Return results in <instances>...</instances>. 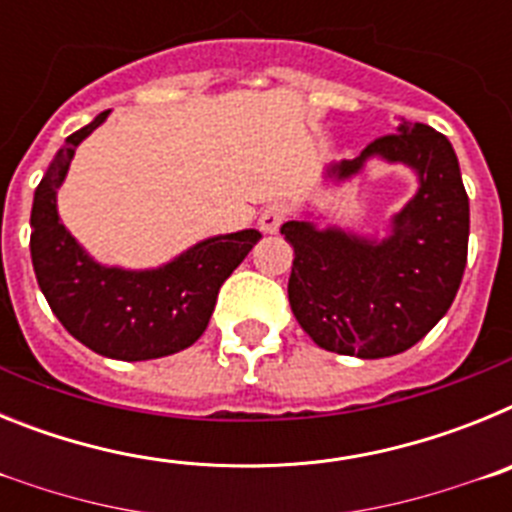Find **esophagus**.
I'll return each instance as SVG.
<instances>
[{"mask_svg":"<svg viewBox=\"0 0 512 512\" xmlns=\"http://www.w3.org/2000/svg\"><path fill=\"white\" fill-rule=\"evenodd\" d=\"M284 220H287V207L277 205V202H274V205H269L264 212H261L259 225H261V230H264V233H277V230L282 228Z\"/></svg>","mask_w":512,"mask_h":512,"instance_id":"34e87169","label":"esophagus"}]
</instances>
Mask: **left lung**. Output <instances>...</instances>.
I'll return each instance as SVG.
<instances>
[{
    "instance_id": "obj_1",
    "label": "left lung",
    "mask_w": 512,
    "mask_h": 512,
    "mask_svg": "<svg viewBox=\"0 0 512 512\" xmlns=\"http://www.w3.org/2000/svg\"><path fill=\"white\" fill-rule=\"evenodd\" d=\"M374 158L418 176V189L392 215L387 235L320 228L310 217L282 225L295 248L287 292L297 323L325 351L359 359L408 351L449 312L469 246V197L446 135L400 120L395 135L330 164L325 176L348 182Z\"/></svg>"
}]
</instances>
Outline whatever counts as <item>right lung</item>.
Masks as SVG:
<instances>
[{"label":"right lung","mask_w":512,"mask_h":512,"mask_svg":"<svg viewBox=\"0 0 512 512\" xmlns=\"http://www.w3.org/2000/svg\"><path fill=\"white\" fill-rule=\"evenodd\" d=\"M99 112L71 133L35 189L30 253L40 292L71 336L94 354L148 361L176 354L205 333L217 292L256 243L259 230L212 235L156 269L104 266L58 217L56 194L81 140L107 120Z\"/></svg>","instance_id":"obj_1"}]
</instances>
